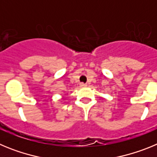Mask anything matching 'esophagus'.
I'll list each match as a JSON object with an SVG mask.
<instances>
[{"label":"esophagus","mask_w":157,"mask_h":157,"mask_svg":"<svg viewBox=\"0 0 157 157\" xmlns=\"http://www.w3.org/2000/svg\"><path fill=\"white\" fill-rule=\"evenodd\" d=\"M80 86H81V87H86L87 85H86V84H85V83L82 82V83H80Z\"/></svg>","instance_id":"34e87169"}]
</instances>
